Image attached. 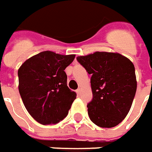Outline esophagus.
Wrapping results in <instances>:
<instances>
[{"label":"esophagus","instance_id":"1","mask_svg":"<svg viewBox=\"0 0 152 152\" xmlns=\"http://www.w3.org/2000/svg\"><path fill=\"white\" fill-rule=\"evenodd\" d=\"M81 91H82V90H81V88H78V89L76 90V93H77V94H78V95H80V94H81Z\"/></svg>","mask_w":152,"mask_h":152}]
</instances>
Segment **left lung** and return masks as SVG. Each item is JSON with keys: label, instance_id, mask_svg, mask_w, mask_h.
Returning <instances> with one entry per match:
<instances>
[{"label": "left lung", "instance_id": "1", "mask_svg": "<svg viewBox=\"0 0 152 152\" xmlns=\"http://www.w3.org/2000/svg\"><path fill=\"white\" fill-rule=\"evenodd\" d=\"M77 60L92 75L94 98L87 106L90 120L100 127L118 125L129 113L137 91L132 62L118 53L98 51Z\"/></svg>", "mask_w": 152, "mask_h": 152}]
</instances>
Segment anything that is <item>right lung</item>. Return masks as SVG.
Returning a JSON list of instances; mask_svg holds the SVG:
<instances>
[{
	"mask_svg": "<svg viewBox=\"0 0 152 152\" xmlns=\"http://www.w3.org/2000/svg\"><path fill=\"white\" fill-rule=\"evenodd\" d=\"M75 54L43 51L18 69L19 92L30 115L42 125L56 124L67 117L76 93L67 86L64 69Z\"/></svg>",
	"mask_w": 152,
	"mask_h": 152,
	"instance_id": "right-lung-1",
	"label": "right lung"
}]
</instances>
